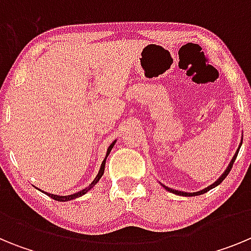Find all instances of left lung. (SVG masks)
Masks as SVG:
<instances>
[{"label": "left lung", "instance_id": "left-lung-1", "mask_svg": "<svg viewBox=\"0 0 251 251\" xmlns=\"http://www.w3.org/2000/svg\"><path fill=\"white\" fill-rule=\"evenodd\" d=\"M241 145H243V138H241L240 145H239L238 150H236V152H235V154H234V157H232V159H231V161H230L229 166H227V167H226V170L224 171V174L221 175V176L219 177V178H217L214 183H211V185L207 186V187L203 188V190H201V191H197V192H185V191H178V190H174V188H170V187H167V186L162 185V183H161V185L163 186V187H165L166 190H167V191L172 192V194H175V195H179V196H199V195H203V194H206V192H207V191H210V190H212V188H214V187H216V186L220 185V183L223 182L224 179L226 178V176H227V175H229L230 170H231L232 165H234L235 159H236V157H238V153H239V151H240Z\"/></svg>", "mask_w": 251, "mask_h": 251}]
</instances>
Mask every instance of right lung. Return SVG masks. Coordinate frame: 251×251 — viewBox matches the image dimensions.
Returning a JSON list of instances; mask_svg holds the SVG:
<instances>
[{
  "label": "right lung",
  "instance_id": "right-lung-1",
  "mask_svg": "<svg viewBox=\"0 0 251 251\" xmlns=\"http://www.w3.org/2000/svg\"><path fill=\"white\" fill-rule=\"evenodd\" d=\"M115 142H117V139H115L114 142H112V145H110L109 147H108V150H106V153H105V157H104L103 162H101V165H100V168H99L98 175H97V177H95V178L93 179V182L90 183V185L88 186V187H85V188H84V190H81V191L75 192V194H73V195H68V196H60V195H52V194H49V192L41 191V190H40V191L44 192V194H45V195H48V196L51 197V199H54V200L61 201V202H65V201L74 200V199H77V197H80V196H83V195H85L86 192L89 191V190H92V188L94 187V186L99 182V179H100L101 176H103L104 168H105V161H106V158H108V156H109V153H110V151H112V148L114 147ZM37 190H39V188H37Z\"/></svg>",
  "mask_w": 251,
  "mask_h": 251
}]
</instances>
